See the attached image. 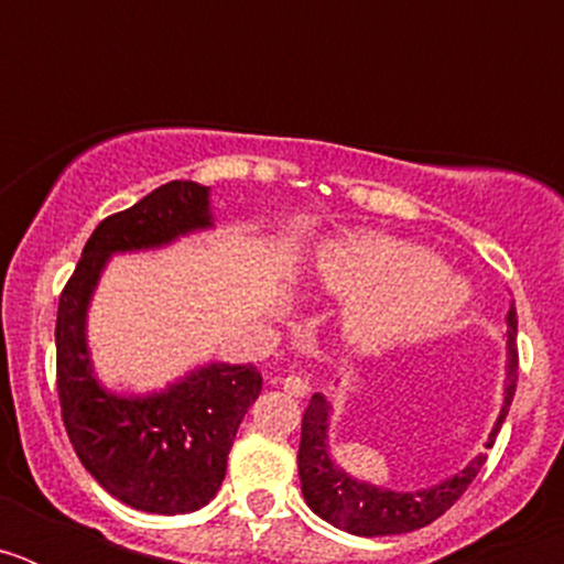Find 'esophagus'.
I'll use <instances>...</instances> for the list:
<instances>
[{"label": "esophagus", "mask_w": 564, "mask_h": 564, "mask_svg": "<svg viewBox=\"0 0 564 564\" xmlns=\"http://www.w3.org/2000/svg\"><path fill=\"white\" fill-rule=\"evenodd\" d=\"M282 390L293 398H305L311 392V381L302 376H285L282 378Z\"/></svg>", "instance_id": "esophagus-1"}]
</instances>
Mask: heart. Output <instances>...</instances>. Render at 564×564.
I'll use <instances>...</instances> for the list:
<instances>
[{"label":"heart","mask_w":564,"mask_h":564,"mask_svg":"<svg viewBox=\"0 0 564 564\" xmlns=\"http://www.w3.org/2000/svg\"><path fill=\"white\" fill-rule=\"evenodd\" d=\"M318 279L352 296L344 307V338L358 350L437 327L468 305L466 279L437 265L426 248L383 234H361L322 248Z\"/></svg>","instance_id":"obj_1"}]
</instances>
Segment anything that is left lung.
Listing matches in <instances>:
<instances>
[{
  "instance_id": "1",
  "label": "left lung",
  "mask_w": 564,
  "mask_h": 564,
  "mask_svg": "<svg viewBox=\"0 0 564 564\" xmlns=\"http://www.w3.org/2000/svg\"><path fill=\"white\" fill-rule=\"evenodd\" d=\"M508 341H506V390H502V410L497 415L495 430L488 435L486 449L495 446V437L500 432L502 421L508 415V406L517 392V311L511 305L506 316ZM330 401L322 392L311 398L305 417H302V443H299V480H302V495L307 506L316 511L322 520L341 528L356 536H390L417 531L430 525L437 517L446 514L452 506L463 497L477 471L486 463V455H477L463 471L452 475L449 480L437 486L421 488V491H392V488L372 486L367 480H356L330 457V443H327V426H330Z\"/></svg>"
}]
</instances>
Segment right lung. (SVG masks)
I'll use <instances>...</instances> for the list:
<instances>
[{
	"label": "right lung",
	"mask_w": 564,
	"mask_h": 564,
	"mask_svg": "<svg viewBox=\"0 0 564 564\" xmlns=\"http://www.w3.org/2000/svg\"><path fill=\"white\" fill-rule=\"evenodd\" d=\"M212 226L208 186L172 181L154 188L98 223L58 299L56 383L69 443L98 486L149 514H188L220 491L262 376L253 364L212 361L161 392L118 395L93 370L89 299L112 253L163 248Z\"/></svg>",
	"instance_id": "add662e5"
}]
</instances>
